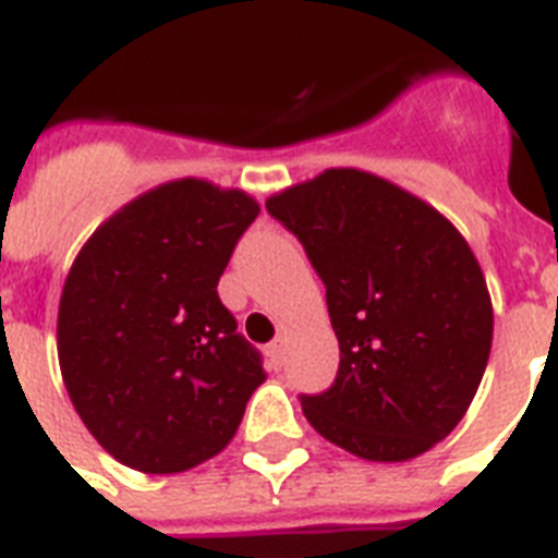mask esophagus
I'll list each match as a JSON object with an SVG mask.
<instances>
[{
    "instance_id": "esophagus-1",
    "label": "esophagus",
    "mask_w": 558,
    "mask_h": 558,
    "mask_svg": "<svg viewBox=\"0 0 558 558\" xmlns=\"http://www.w3.org/2000/svg\"><path fill=\"white\" fill-rule=\"evenodd\" d=\"M268 362L274 371H279V367L284 365V344L282 339H276V342L268 344Z\"/></svg>"
}]
</instances>
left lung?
Listing matches in <instances>:
<instances>
[{
  "label": "left lung",
  "mask_w": 558,
  "mask_h": 558,
  "mask_svg": "<svg viewBox=\"0 0 558 558\" xmlns=\"http://www.w3.org/2000/svg\"><path fill=\"white\" fill-rule=\"evenodd\" d=\"M325 282L339 371L299 396L316 434L408 462L471 408L494 342L485 274L445 216L393 182L330 168L265 202Z\"/></svg>",
  "instance_id": "obj_1"
}]
</instances>
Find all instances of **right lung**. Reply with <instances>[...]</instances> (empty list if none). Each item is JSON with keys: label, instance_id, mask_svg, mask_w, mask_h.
<instances>
[{"label": "right lung", "instance_id": "1", "mask_svg": "<svg viewBox=\"0 0 558 558\" xmlns=\"http://www.w3.org/2000/svg\"><path fill=\"white\" fill-rule=\"evenodd\" d=\"M256 216L245 191L177 179L99 225L64 279V388L94 439L133 471L182 473L228 448L265 381L262 353L216 293Z\"/></svg>", "mask_w": 558, "mask_h": 558}]
</instances>
